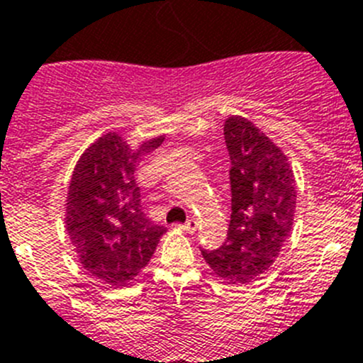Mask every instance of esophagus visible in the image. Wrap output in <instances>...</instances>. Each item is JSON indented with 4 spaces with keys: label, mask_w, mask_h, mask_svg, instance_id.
Returning <instances> with one entry per match:
<instances>
[{
    "label": "esophagus",
    "mask_w": 363,
    "mask_h": 363,
    "mask_svg": "<svg viewBox=\"0 0 363 363\" xmlns=\"http://www.w3.org/2000/svg\"><path fill=\"white\" fill-rule=\"evenodd\" d=\"M182 229L187 230V233H194V230H196V220H187L184 225H182Z\"/></svg>",
    "instance_id": "obj_1"
}]
</instances>
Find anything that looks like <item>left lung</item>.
Instances as JSON below:
<instances>
[{
	"label": "left lung",
	"instance_id": "obj_1",
	"mask_svg": "<svg viewBox=\"0 0 363 363\" xmlns=\"http://www.w3.org/2000/svg\"><path fill=\"white\" fill-rule=\"evenodd\" d=\"M230 158V221L227 240L205 262L229 284H249L280 255L293 225L296 189L287 156L242 116L223 125Z\"/></svg>",
	"mask_w": 363,
	"mask_h": 363
}]
</instances>
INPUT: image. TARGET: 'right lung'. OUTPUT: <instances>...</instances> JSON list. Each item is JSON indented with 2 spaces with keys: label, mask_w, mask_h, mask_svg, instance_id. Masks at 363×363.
Here are the masks:
<instances>
[{
  "label": "right lung",
  "mask_w": 363,
  "mask_h": 363,
  "mask_svg": "<svg viewBox=\"0 0 363 363\" xmlns=\"http://www.w3.org/2000/svg\"><path fill=\"white\" fill-rule=\"evenodd\" d=\"M163 136L136 152L118 134L96 140L74 169L67 198V230L83 267L112 285H127L152 258L165 227L145 216L134 178L136 160Z\"/></svg>",
  "instance_id": "obj_1"
}]
</instances>
